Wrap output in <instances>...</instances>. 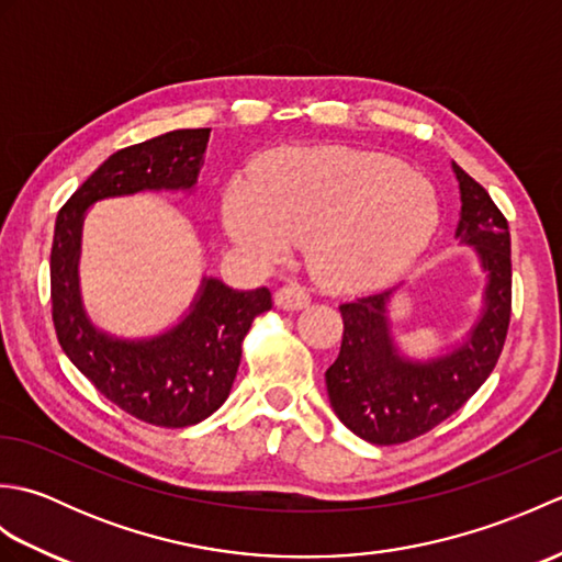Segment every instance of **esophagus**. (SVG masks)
Here are the masks:
<instances>
[{"label":"esophagus","mask_w":562,"mask_h":562,"mask_svg":"<svg viewBox=\"0 0 562 562\" xmlns=\"http://www.w3.org/2000/svg\"><path fill=\"white\" fill-rule=\"evenodd\" d=\"M274 304L284 308V312H300V308L312 304V296L300 284H284V288L274 292Z\"/></svg>","instance_id":"esophagus-1"}]
</instances>
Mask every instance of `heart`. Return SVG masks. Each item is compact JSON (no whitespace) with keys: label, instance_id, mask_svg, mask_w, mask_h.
I'll return each instance as SVG.
<instances>
[{"label":"heart","instance_id":"heart-1","mask_svg":"<svg viewBox=\"0 0 562 562\" xmlns=\"http://www.w3.org/2000/svg\"><path fill=\"white\" fill-rule=\"evenodd\" d=\"M222 222L258 260L288 258L312 241L316 278L336 290L396 280L425 254L441 222L435 188L398 159L352 147H302L262 171L234 178Z\"/></svg>","mask_w":562,"mask_h":562}]
</instances>
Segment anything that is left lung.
Here are the masks:
<instances>
[{
    "label": "left lung",
    "mask_w": 562,
    "mask_h": 562,
    "mask_svg": "<svg viewBox=\"0 0 562 562\" xmlns=\"http://www.w3.org/2000/svg\"><path fill=\"white\" fill-rule=\"evenodd\" d=\"M461 212L453 238L473 248L485 274L481 308L471 328L439 352L413 357L393 333L391 302L403 288L340 306L342 342L326 369L330 408L340 423L372 445H401L457 413L491 376L503 352L512 312L509 226L503 212L461 166Z\"/></svg>",
    "instance_id": "8db88e82"
}]
</instances>
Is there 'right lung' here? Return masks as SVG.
Listing matches in <instances>:
<instances>
[{
    "label": "right lung",
    "mask_w": 562,
    "mask_h": 562,
    "mask_svg": "<svg viewBox=\"0 0 562 562\" xmlns=\"http://www.w3.org/2000/svg\"><path fill=\"white\" fill-rule=\"evenodd\" d=\"M210 127L171 130L111 154L59 210L50 254L57 340L69 362L117 408L159 427L205 420L226 401L254 318L272 306L268 288L238 292L202 274L193 302L169 328L127 338L101 328L83 306L81 232L89 207L139 193L193 195Z\"/></svg>",
    "instance_id": "obj_1"
}]
</instances>
